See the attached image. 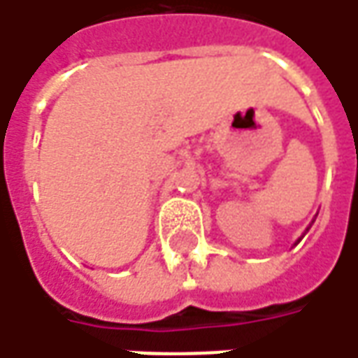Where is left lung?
Returning <instances> with one entry per match:
<instances>
[{"instance_id":"left-lung-1","label":"left lung","mask_w":358,"mask_h":358,"mask_svg":"<svg viewBox=\"0 0 358 358\" xmlns=\"http://www.w3.org/2000/svg\"><path fill=\"white\" fill-rule=\"evenodd\" d=\"M315 217H317V215H315ZM313 222H315V218H313V220H311V224H313ZM311 224H309L308 229H306V232H308V230L311 229ZM306 232H303V236H306ZM303 236H301V238H303ZM301 238H297V242H296V244H299V241H301Z\"/></svg>"}]
</instances>
